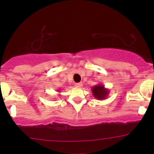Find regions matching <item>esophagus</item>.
<instances>
[{
	"label": "esophagus",
	"instance_id": "obj_1",
	"mask_svg": "<svg viewBox=\"0 0 154 154\" xmlns=\"http://www.w3.org/2000/svg\"><path fill=\"white\" fill-rule=\"evenodd\" d=\"M75 85L76 86V87H77V88H80V87H82V82L75 83Z\"/></svg>",
	"mask_w": 154,
	"mask_h": 154
}]
</instances>
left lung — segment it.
<instances>
[{
    "label": "left lung",
    "instance_id": "8db88e82",
    "mask_svg": "<svg viewBox=\"0 0 154 154\" xmlns=\"http://www.w3.org/2000/svg\"><path fill=\"white\" fill-rule=\"evenodd\" d=\"M92 93L95 98L98 100H104L107 98L109 95V89L104 87V85L101 84H98L93 86L91 89Z\"/></svg>",
    "mask_w": 154,
    "mask_h": 154
}]
</instances>
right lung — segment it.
<instances>
[{
	"mask_svg": "<svg viewBox=\"0 0 154 154\" xmlns=\"http://www.w3.org/2000/svg\"><path fill=\"white\" fill-rule=\"evenodd\" d=\"M58 91H59V90H58Z\"/></svg>",
	"mask_w": 154,
	"mask_h": 154,
	"instance_id": "add662e5",
	"label": "right lung"
}]
</instances>
